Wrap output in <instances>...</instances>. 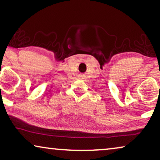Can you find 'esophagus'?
Listing matches in <instances>:
<instances>
[{
    "label": "esophagus",
    "instance_id": "obj_1",
    "mask_svg": "<svg viewBox=\"0 0 160 160\" xmlns=\"http://www.w3.org/2000/svg\"><path fill=\"white\" fill-rule=\"evenodd\" d=\"M78 77H79L80 78H84V77H85V76L84 75V74H80L79 76H78Z\"/></svg>",
    "mask_w": 160,
    "mask_h": 160
}]
</instances>
